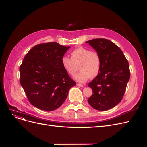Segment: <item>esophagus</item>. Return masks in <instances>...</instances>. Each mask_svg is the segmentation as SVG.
I'll use <instances>...</instances> for the list:
<instances>
[{
	"label": "esophagus",
	"mask_w": 147,
	"mask_h": 147,
	"mask_svg": "<svg viewBox=\"0 0 147 147\" xmlns=\"http://www.w3.org/2000/svg\"><path fill=\"white\" fill-rule=\"evenodd\" d=\"M76 85H77L78 86H79V87H83V86H84L83 84H77Z\"/></svg>",
	"instance_id": "34e87169"
}]
</instances>
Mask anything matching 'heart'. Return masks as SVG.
<instances>
[{"instance_id":"obj_1","label":"heart","mask_w":147,"mask_h":147,"mask_svg":"<svg viewBox=\"0 0 147 147\" xmlns=\"http://www.w3.org/2000/svg\"><path fill=\"white\" fill-rule=\"evenodd\" d=\"M71 56V57L63 56L61 63L65 72L69 75H74L79 66L80 71L74 76L78 82L84 83L90 78H94L99 74L101 68V59L97 52L80 47L73 51Z\"/></svg>"}]
</instances>
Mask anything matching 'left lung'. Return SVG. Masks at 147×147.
<instances>
[{
  "mask_svg": "<svg viewBox=\"0 0 147 147\" xmlns=\"http://www.w3.org/2000/svg\"><path fill=\"white\" fill-rule=\"evenodd\" d=\"M88 43L101 59L99 74L89 83L93 94L89 97V104L94 109L106 111L120 102L130 78L127 59L120 48L105 39L90 40Z\"/></svg>",
  "mask_w": 147,
  "mask_h": 147,
  "instance_id": "left-lung-1",
  "label": "left lung"
}]
</instances>
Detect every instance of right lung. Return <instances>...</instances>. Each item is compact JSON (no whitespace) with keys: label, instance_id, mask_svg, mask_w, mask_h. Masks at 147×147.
I'll use <instances>...</instances> for the list:
<instances>
[{"label":"right lung","instance_id":"right-lung-1","mask_svg":"<svg viewBox=\"0 0 147 147\" xmlns=\"http://www.w3.org/2000/svg\"><path fill=\"white\" fill-rule=\"evenodd\" d=\"M69 48L56 42L37 45L26 54L20 65V84L31 104L40 110H56L76 85L61 63Z\"/></svg>","mask_w":147,"mask_h":147}]
</instances>
